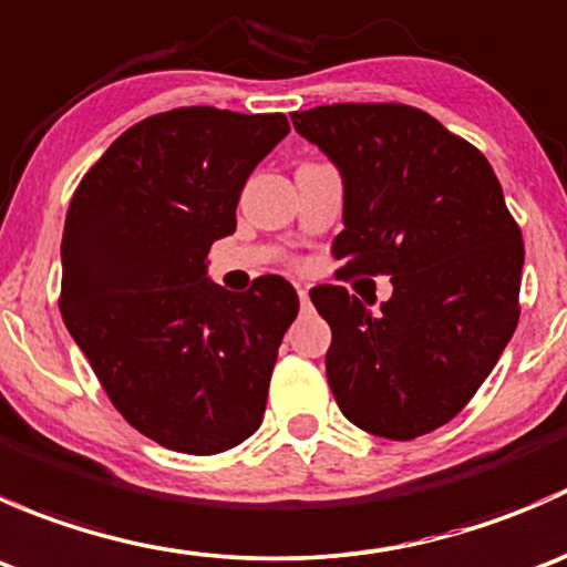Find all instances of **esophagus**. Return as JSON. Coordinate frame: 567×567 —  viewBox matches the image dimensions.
<instances>
[{
	"label": "esophagus",
	"mask_w": 567,
	"mask_h": 567,
	"mask_svg": "<svg viewBox=\"0 0 567 567\" xmlns=\"http://www.w3.org/2000/svg\"><path fill=\"white\" fill-rule=\"evenodd\" d=\"M299 301H301V307H310V290L299 288Z\"/></svg>",
	"instance_id": "obj_1"
}]
</instances>
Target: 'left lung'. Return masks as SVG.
I'll return each mask as SVG.
<instances>
[{
	"instance_id": "left-lung-1",
	"label": "left lung",
	"mask_w": 567,
	"mask_h": 567,
	"mask_svg": "<svg viewBox=\"0 0 567 567\" xmlns=\"http://www.w3.org/2000/svg\"><path fill=\"white\" fill-rule=\"evenodd\" d=\"M296 131L340 167V277H392L370 312L346 288L310 290L331 326L326 375L342 414L409 442L474 398L518 323L524 241L488 158L405 104L293 112Z\"/></svg>"
}]
</instances>
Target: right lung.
<instances>
[{"label":"right lung","mask_w":567,"mask_h":567,"mask_svg":"<svg viewBox=\"0 0 567 567\" xmlns=\"http://www.w3.org/2000/svg\"><path fill=\"white\" fill-rule=\"evenodd\" d=\"M288 131L282 112L153 114L73 192L62 320L123 420L175 453H221L262 422L299 296L277 274L230 293L208 282L205 257L236 233L244 183Z\"/></svg>","instance_id":"obj_1"}]
</instances>
